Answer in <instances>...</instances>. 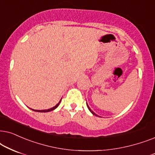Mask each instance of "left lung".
Returning a JSON list of instances; mask_svg holds the SVG:
<instances>
[{
  "mask_svg": "<svg viewBox=\"0 0 155 155\" xmlns=\"http://www.w3.org/2000/svg\"><path fill=\"white\" fill-rule=\"evenodd\" d=\"M86 105H87V107H88V110H90V112H91V113H92V114H93V115H96V116H98V115H96V113H94V111H93V110H91V108H90V107H89V106H88V104H87V103H86Z\"/></svg>",
  "mask_w": 155,
  "mask_h": 155,
  "instance_id": "1",
  "label": "left lung"
}]
</instances>
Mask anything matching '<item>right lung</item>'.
<instances>
[{
  "label": "right lung",
  "mask_w": 155,
  "mask_h": 155,
  "mask_svg": "<svg viewBox=\"0 0 155 155\" xmlns=\"http://www.w3.org/2000/svg\"><path fill=\"white\" fill-rule=\"evenodd\" d=\"M61 100L59 101V102L58 103V104H57L56 106H54V107H52V108H49V109H47V110H34V109H32V108H30L31 110H34V111H36V112H42V113H46V112H49V111H51V110H54L55 108H57V107L59 106V104H60L61 103Z\"/></svg>",
  "instance_id": "1"
}]
</instances>
